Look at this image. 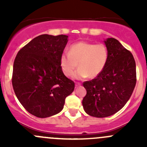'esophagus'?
Instances as JSON below:
<instances>
[{
    "label": "esophagus",
    "instance_id": "esophagus-1",
    "mask_svg": "<svg viewBox=\"0 0 147 147\" xmlns=\"http://www.w3.org/2000/svg\"><path fill=\"white\" fill-rule=\"evenodd\" d=\"M80 85H81L80 83H79V82L75 83V86H76V87H78V86H80Z\"/></svg>",
    "mask_w": 147,
    "mask_h": 147
}]
</instances>
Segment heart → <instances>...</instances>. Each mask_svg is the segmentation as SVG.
I'll return each instance as SVG.
<instances>
[{
  "label": "heart",
  "instance_id": "obj_1",
  "mask_svg": "<svg viewBox=\"0 0 147 147\" xmlns=\"http://www.w3.org/2000/svg\"><path fill=\"white\" fill-rule=\"evenodd\" d=\"M108 60L109 52L104 44L80 41L69 46V53L61 55L60 65L64 75L67 77L73 74L78 64L80 67L74 74V78H95L103 72Z\"/></svg>",
  "mask_w": 147,
  "mask_h": 147
}]
</instances>
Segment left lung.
I'll use <instances>...</instances> for the list:
<instances>
[{"mask_svg":"<svg viewBox=\"0 0 147 147\" xmlns=\"http://www.w3.org/2000/svg\"><path fill=\"white\" fill-rule=\"evenodd\" d=\"M109 60L97 78L83 82L87 94L82 100L86 113L102 118L119 111L129 100L137 82L136 63L129 50L115 38L105 41Z\"/></svg>","mask_w":147,"mask_h":147,"instance_id":"8db88e82","label":"left lung"}]
</instances>
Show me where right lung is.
I'll return each instance as SVG.
<instances>
[{
  "label": "right lung",
  "instance_id": "add662e5",
  "mask_svg": "<svg viewBox=\"0 0 147 147\" xmlns=\"http://www.w3.org/2000/svg\"><path fill=\"white\" fill-rule=\"evenodd\" d=\"M67 35L45 34L22 47L13 63L12 84L23 107L37 117L59 113L65 98L74 91L75 82L62 71L60 56Z\"/></svg>",
  "mask_w": 147,
  "mask_h": 147
}]
</instances>
